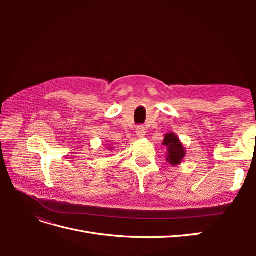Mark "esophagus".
Listing matches in <instances>:
<instances>
[{"instance_id": "esophagus-1", "label": "esophagus", "mask_w": 256, "mask_h": 256, "mask_svg": "<svg viewBox=\"0 0 256 256\" xmlns=\"http://www.w3.org/2000/svg\"><path fill=\"white\" fill-rule=\"evenodd\" d=\"M136 130V132L138 138H144V136H145L146 131H145V128H144L143 126H138Z\"/></svg>"}]
</instances>
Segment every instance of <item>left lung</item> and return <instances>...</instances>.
I'll use <instances>...</instances> for the list:
<instances>
[{
	"mask_svg": "<svg viewBox=\"0 0 256 256\" xmlns=\"http://www.w3.org/2000/svg\"><path fill=\"white\" fill-rule=\"evenodd\" d=\"M162 145L166 147V161L173 166L182 164V159L186 156V148L182 141L175 134L170 132L164 136V140Z\"/></svg>",
	"mask_w": 256,
	"mask_h": 256,
	"instance_id": "8db88e82",
	"label": "left lung"
}]
</instances>
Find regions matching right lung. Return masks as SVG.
<instances>
[{
	"label": "right lung",
	"instance_id": "obj_1",
	"mask_svg": "<svg viewBox=\"0 0 256 256\" xmlns=\"http://www.w3.org/2000/svg\"><path fill=\"white\" fill-rule=\"evenodd\" d=\"M108 150H113V147H112V146H108Z\"/></svg>",
	"mask_w": 256,
	"mask_h": 256
}]
</instances>
